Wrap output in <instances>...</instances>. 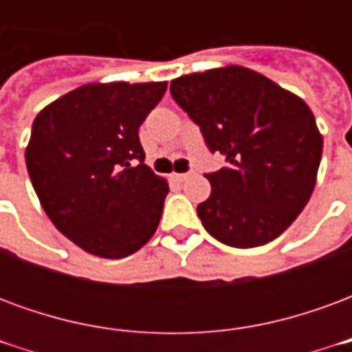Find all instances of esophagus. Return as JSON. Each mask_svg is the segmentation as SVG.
Masks as SVG:
<instances>
[{"label":"esophagus","mask_w":352,"mask_h":352,"mask_svg":"<svg viewBox=\"0 0 352 352\" xmlns=\"http://www.w3.org/2000/svg\"><path fill=\"white\" fill-rule=\"evenodd\" d=\"M194 175V171H186V173H175V179L177 181H181V183H183V181H186V179H188V177H192Z\"/></svg>","instance_id":"1"}]
</instances>
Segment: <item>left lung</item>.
Masks as SVG:
<instances>
[{"instance_id": "left-lung-1", "label": "left lung", "mask_w": 352, "mask_h": 352, "mask_svg": "<svg viewBox=\"0 0 352 352\" xmlns=\"http://www.w3.org/2000/svg\"><path fill=\"white\" fill-rule=\"evenodd\" d=\"M169 92L226 168L207 173L211 196L198 206L221 243L251 249L279 237L307 206L322 135L307 103L264 75L228 65L171 80Z\"/></svg>"}]
</instances>
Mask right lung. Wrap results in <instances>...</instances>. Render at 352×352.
Segmentation results:
<instances>
[{
  "label": "right lung",
  "mask_w": 352,
  "mask_h": 352,
  "mask_svg": "<svg viewBox=\"0 0 352 352\" xmlns=\"http://www.w3.org/2000/svg\"><path fill=\"white\" fill-rule=\"evenodd\" d=\"M168 82H94L35 116L26 148L34 190L52 224L101 258H124L154 236L169 186L145 164L139 126Z\"/></svg>",
  "instance_id": "1"
}]
</instances>
